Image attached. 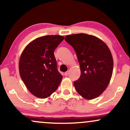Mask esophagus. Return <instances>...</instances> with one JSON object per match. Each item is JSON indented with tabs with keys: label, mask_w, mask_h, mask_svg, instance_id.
I'll list each match as a JSON object with an SVG mask.
<instances>
[{
	"label": "esophagus",
	"mask_w": 130,
	"mask_h": 130,
	"mask_svg": "<svg viewBox=\"0 0 130 130\" xmlns=\"http://www.w3.org/2000/svg\"><path fill=\"white\" fill-rule=\"evenodd\" d=\"M69 73H70V71H67V72H65V73H64V74H65V76H68V74H69Z\"/></svg>",
	"instance_id": "1"
}]
</instances>
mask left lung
<instances>
[{"mask_svg": "<svg viewBox=\"0 0 130 130\" xmlns=\"http://www.w3.org/2000/svg\"><path fill=\"white\" fill-rule=\"evenodd\" d=\"M65 41L73 47L80 68L79 78L74 81L77 92L83 98L98 97L108 87L113 71V59L102 40L85 34L67 35Z\"/></svg>", "mask_w": 130, "mask_h": 130, "instance_id": "left-lung-1", "label": "left lung"}]
</instances>
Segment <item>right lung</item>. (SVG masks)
I'll list each match as a JSON object with an SVG mask.
<instances>
[{
  "mask_svg": "<svg viewBox=\"0 0 130 130\" xmlns=\"http://www.w3.org/2000/svg\"><path fill=\"white\" fill-rule=\"evenodd\" d=\"M60 35H46L34 40L23 51L19 62L20 76L32 95L49 97L63 76L57 70L54 51L63 41Z\"/></svg>",
  "mask_w": 130,
  "mask_h": 130,
  "instance_id": "add662e5",
  "label": "right lung"
}]
</instances>
